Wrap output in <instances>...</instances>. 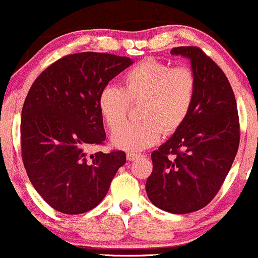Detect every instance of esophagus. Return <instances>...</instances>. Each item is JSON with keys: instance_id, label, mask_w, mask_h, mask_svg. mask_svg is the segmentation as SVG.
Listing matches in <instances>:
<instances>
[{"instance_id": "obj_1", "label": "esophagus", "mask_w": 258, "mask_h": 258, "mask_svg": "<svg viewBox=\"0 0 258 258\" xmlns=\"http://www.w3.org/2000/svg\"><path fill=\"white\" fill-rule=\"evenodd\" d=\"M141 153H135V152H128L126 153V158H128V161H135L137 158L141 157Z\"/></svg>"}]
</instances>
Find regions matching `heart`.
I'll return each mask as SVG.
<instances>
[{"instance_id":"heart-1","label":"heart","mask_w":258,"mask_h":258,"mask_svg":"<svg viewBox=\"0 0 258 258\" xmlns=\"http://www.w3.org/2000/svg\"><path fill=\"white\" fill-rule=\"evenodd\" d=\"M121 89L107 85L97 97L98 111L111 130L126 119L130 102H142L144 121L127 123L112 134V144L125 151H141L157 143L162 133L170 135L189 118L198 91V79L190 67H172L145 58L121 77Z\"/></svg>"}]
</instances>
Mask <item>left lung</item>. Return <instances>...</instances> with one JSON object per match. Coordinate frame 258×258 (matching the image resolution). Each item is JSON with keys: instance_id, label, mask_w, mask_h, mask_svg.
I'll use <instances>...</instances> for the list:
<instances>
[{"instance_id": "1", "label": "left lung", "mask_w": 258, "mask_h": 258, "mask_svg": "<svg viewBox=\"0 0 258 258\" xmlns=\"http://www.w3.org/2000/svg\"><path fill=\"white\" fill-rule=\"evenodd\" d=\"M170 53L190 59L198 91L184 125L151 153L146 192L156 207L185 215L207 206L219 191L238 152L240 124L224 72L196 46Z\"/></svg>"}]
</instances>
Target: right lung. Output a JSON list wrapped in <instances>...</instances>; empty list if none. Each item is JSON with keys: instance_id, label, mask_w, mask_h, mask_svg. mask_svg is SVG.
Here are the masks:
<instances>
[{"instance_id": "1", "label": "right lung", "mask_w": 258, "mask_h": 258, "mask_svg": "<svg viewBox=\"0 0 258 258\" xmlns=\"http://www.w3.org/2000/svg\"><path fill=\"white\" fill-rule=\"evenodd\" d=\"M133 64L129 57L100 52L68 54L31 85L22 109V158L31 184L52 208L80 215L102 201L125 152L86 150L106 140L97 97Z\"/></svg>"}]
</instances>
